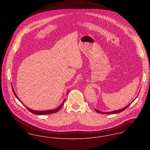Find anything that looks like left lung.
<instances>
[{"mask_svg":"<svg viewBox=\"0 0 150 150\" xmlns=\"http://www.w3.org/2000/svg\"><path fill=\"white\" fill-rule=\"evenodd\" d=\"M132 103H129L128 105H127V106H125V107H124L123 108H122V109H120V110H116V111H112V112H102V111H98V110H97V109H96L95 108V110L97 112H98V113H100V114H116V113H118V112H121L122 111H123L124 110H125L127 108H128V107L130 105V104Z\"/></svg>","mask_w":150,"mask_h":150,"instance_id":"1","label":"left lung"}]
</instances>
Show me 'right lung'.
Returning a JSON list of instances; mask_svg holds the SVG:
<instances>
[{
    "instance_id": "add662e5",
    "label": "right lung",
    "mask_w": 150,
    "mask_h": 150,
    "mask_svg": "<svg viewBox=\"0 0 150 150\" xmlns=\"http://www.w3.org/2000/svg\"><path fill=\"white\" fill-rule=\"evenodd\" d=\"M12 91H13V94H14V96H16V97L18 99V100H19L20 102H21V100H20V99L18 98V97L17 96V95H16V94L14 92V89H13V87H12ZM64 101H65V100H64V101L63 102V103L59 106V107H58L57 108H56V109H54V110H47V111H35V110H31V109H30V108H29V107H26V108L29 110L30 112H31V113H33V114H36V115H46V114H53V113H55V112H57V111H58L59 110V109L62 107V106H63V105H64ZM23 104V103L21 102Z\"/></svg>"
}]
</instances>
